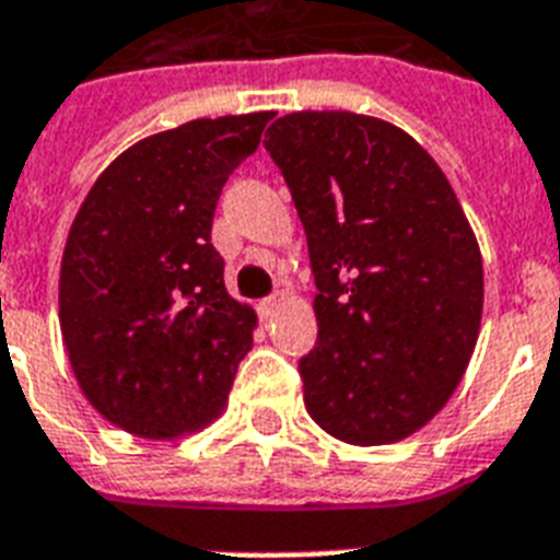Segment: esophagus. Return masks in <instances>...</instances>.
<instances>
[{"instance_id":"1","label":"esophagus","mask_w":560,"mask_h":560,"mask_svg":"<svg viewBox=\"0 0 560 560\" xmlns=\"http://www.w3.org/2000/svg\"><path fill=\"white\" fill-rule=\"evenodd\" d=\"M279 304H281V295L261 299V302H258V313H261V319H272V316H276V311H279Z\"/></svg>"}]
</instances>
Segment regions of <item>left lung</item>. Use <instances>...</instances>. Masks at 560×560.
Returning a JSON list of instances; mask_svg holds the SVG:
<instances>
[{"label": "left lung", "instance_id": "8db88e82", "mask_svg": "<svg viewBox=\"0 0 560 560\" xmlns=\"http://www.w3.org/2000/svg\"><path fill=\"white\" fill-rule=\"evenodd\" d=\"M311 249L319 339L304 406L336 440L408 438L448 402L483 313L469 221L425 149L380 117L293 112L267 129Z\"/></svg>", "mask_w": 560, "mask_h": 560}]
</instances>
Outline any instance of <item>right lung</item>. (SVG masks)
Here are the masks:
<instances>
[{
    "label": "right lung",
    "instance_id": "obj_1",
    "mask_svg": "<svg viewBox=\"0 0 560 560\" xmlns=\"http://www.w3.org/2000/svg\"><path fill=\"white\" fill-rule=\"evenodd\" d=\"M272 112L192 120L108 163L59 267V330L85 399L117 429L170 440L224 411L256 311L224 288L212 218Z\"/></svg>",
    "mask_w": 560,
    "mask_h": 560
}]
</instances>
